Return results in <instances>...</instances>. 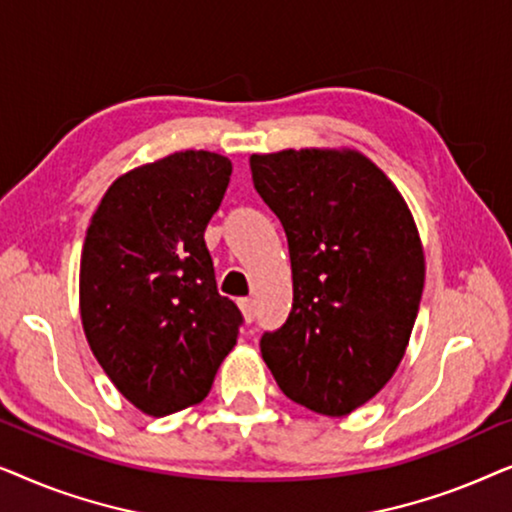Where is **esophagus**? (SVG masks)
<instances>
[{
	"label": "esophagus",
	"mask_w": 512,
	"mask_h": 512,
	"mask_svg": "<svg viewBox=\"0 0 512 512\" xmlns=\"http://www.w3.org/2000/svg\"><path fill=\"white\" fill-rule=\"evenodd\" d=\"M237 305H240V312H242V317H244V321H254V317H256V305H254V300L251 298H240L237 300Z\"/></svg>",
	"instance_id": "1"
}]
</instances>
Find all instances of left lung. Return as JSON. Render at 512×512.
I'll return each instance as SVG.
<instances>
[{
  "label": "left lung",
  "mask_w": 512,
  "mask_h": 512,
  "mask_svg": "<svg viewBox=\"0 0 512 512\" xmlns=\"http://www.w3.org/2000/svg\"><path fill=\"white\" fill-rule=\"evenodd\" d=\"M251 177L282 221L293 307L261 338L279 389L342 417L394 377L424 291V247L408 202L356 149L254 153Z\"/></svg>",
  "instance_id": "8db88e82"
}]
</instances>
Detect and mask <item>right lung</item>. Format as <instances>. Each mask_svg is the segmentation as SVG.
Listing matches in <instances>:
<instances>
[{"label":"right lung","instance_id":"add662e5","mask_svg":"<svg viewBox=\"0 0 512 512\" xmlns=\"http://www.w3.org/2000/svg\"><path fill=\"white\" fill-rule=\"evenodd\" d=\"M233 163L179 151L107 188L81 251L83 333L114 387L144 415L205 401L242 314L219 296L205 228Z\"/></svg>","mask_w":512,"mask_h":512}]
</instances>
